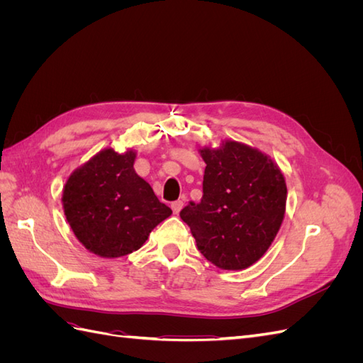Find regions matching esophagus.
<instances>
[{
	"label": "esophagus",
	"instance_id": "esophagus-1",
	"mask_svg": "<svg viewBox=\"0 0 363 363\" xmlns=\"http://www.w3.org/2000/svg\"><path fill=\"white\" fill-rule=\"evenodd\" d=\"M182 207H183V201L182 200H177V201H172L171 203V208H172L174 213H179L182 211Z\"/></svg>",
	"mask_w": 363,
	"mask_h": 363
}]
</instances>
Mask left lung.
<instances>
[{"mask_svg":"<svg viewBox=\"0 0 363 363\" xmlns=\"http://www.w3.org/2000/svg\"><path fill=\"white\" fill-rule=\"evenodd\" d=\"M203 199L189 201L180 218L201 255L221 269H245L269 248L286 208L280 168L259 150L227 140L203 148Z\"/></svg>","mask_w":363,"mask_h":363,"instance_id":"obj_1","label":"left lung"}]
</instances>
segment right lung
<instances>
[{"instance_id":"1","label":"right lung","mask_w":363,"mask_h":363,"mask_svg":"<svg viewBox=\"0 0 363 363\" xmlns=\"http://www.w3.org/2000/svg\"><path fill=\"white\" fill-rule=\"evenodd\" d=\"M136 152L107 148L75 169L63 189V211L80 242L101 257H121L144 245L172 211L135 172Z\"/></svg>"}]
</instances>
